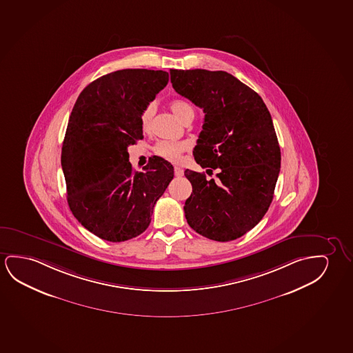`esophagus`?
Instances as JSON below:
<instances>
[{
    "label": "esophagus",
    "mask_w": 353,
    "mask_h": 353,
    "mask_svg": "<svg viewBox=\"0 0 353 353\" xmlns=\"http://www.w3.org/2000/svg\"><path fill=\"white\" fill-rule=\"evenodd\" d=\"M174 176L176 177H182L184 174L183 170L181 169V168H179V166H174Z\"/></svg>",
    "instance_id": "obj_1"
}]
</instances>
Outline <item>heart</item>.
<instances>
[{
    "mask_svg": "<svg viewBox=\"0 0 353 353\" xmlns=\"http://www.w3.org/2000/svg\"><path fill=\"white\" fill-rule=\"evenodd\" d=\"M170 109L174 115L184 123L187 119H193L195 115V108L193 104L183 99H174L170 103ZM155 105L154 103H148L143 110L139 114V123L143 131H149L152 126ZM188 143L185 142H174V141H158L153 147L154 153L169 161H177L181 154L188 149Z\"/></svg>",
    "mask_w": 353,
    "mask_h": 353,
    "instance_id": "1",
    "label": "heart"
}]
</instances>
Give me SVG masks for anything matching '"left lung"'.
<instances>
[{
	"mask_svg": "<svg viewBox=\"0 0 353 353\" xmlns=\"http://www.w3.org/2000/svg\"><path fill=\"white\" fill-rule=\"evenodd\" d=\"M174 91L205 112L193 154L206 172L185 170L193 192L184 214L211 241H230L252 230L273 199L281 148L271 114L257 93L225 72L171 69Z\"/></svg>",
	"mask_w": 353,
	"mask_h": 353,
	"instance_id": "left-lung-1",
	"label": "left lung"
}]
</instances>
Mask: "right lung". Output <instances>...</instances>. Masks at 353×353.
<instances>
[{
  "label": "right lung",
  "instance_id": "add662e5",
  "mask_svg": "<svg viewBox=\"0 0 353 353\" xmlns=\"http://www.w3.org/2000/svg\"><path fill=\"white\" fill-rule=\"evenodd\" d=\"M168 82L163 70H118L87 85L72 108L61 148L68 204L101 239L142 234L174 179L172 165L159 157L133 171L128 152L143 138L139 114Z\"/></svg>",
  "mask_w": 353,
  "mask_h": 353
}]
</instances>
